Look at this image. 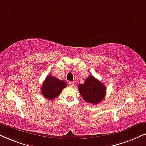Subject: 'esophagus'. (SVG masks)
<instances>
[{
	"label": "esophagus",
	"mask_w": 146,
	"mask_h": 146,
	"mask_svg": "<svg viewBox=\"0 0 146 146\" xmlns=\"http://www.w3.org/2000/svg\"><path fill=\"white\" fill-rule=\"evenodd\" d=\"M74 85H75L74 82H69V86L70 87H73L74 86Z\"/></svg>",
	"instance_id": "1"
}]
</instances>
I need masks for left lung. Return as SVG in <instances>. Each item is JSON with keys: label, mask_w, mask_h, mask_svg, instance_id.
Returning <instances> with one entry per match:
<instances>
[{"label": "left lung", "mask_w": 146, "mask_h": 146, "mask_svg": "<svg viewBox=\"0 0 146 146\" xmlns=\"http://www.w3.org/2000/svg\"><path fill=\"white\" fill-rule=\"evenodd\" d=\"M78 90L83 99L88 103L97 104L106 96V87L94 77L90 75L84 84H79Z\"/></svg>", "instance_id": "left-lung-1"}]
</instances>
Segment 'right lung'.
Segmentation results:
<instances>
[{"label": "right lung", "instance_id": "1", "mask_svg": "<svg viewBox=\"0 0 146 146\" xmlns=\"http://www.w3.org/2000/svg\"><path fill=\"white\" fill-rule=\"evenodd\" d=\"M67 87V84L54 76L48 75L41 87L42 94L48 100H53L60 95V92Z\"/></svg>", "mask_w": 146, "mask_h": 146}]
</instances>
